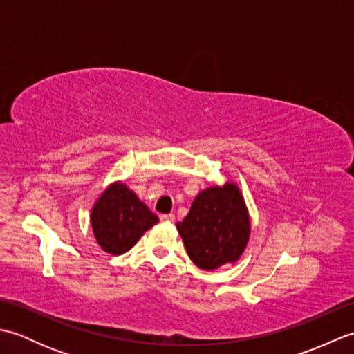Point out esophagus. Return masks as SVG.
I'll return each instance as SVG.
<instances>
[{
	"label": "esophagus",
	"instance_id": "34e87169",
	"mask_svg": "<svg viewBox=\"0 0 354 354\" xmlns=\"http://www.w3.org/2000/svg\"><path fill=\"white\" fill-rule=\"evenodd\" d=\"M160 219L162 221V222H173V221H175V214H161L160 216Z\"/></svg>",
	"mask_w": 354,
	"mask_h": 354
}]
</instances>
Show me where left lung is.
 <instances>
[{"mask_svg": "<svg viewBox=\"0 0 354 354\" xmlns=\"http://www.w3.org/2000/svg\"><path fill=\"white\" fill-rule=\"evenodd\" d=\"M176 228L194 265L213 270L240 259L250 240L251 223L239 187L227 183L202 190Z\"/></svg>", "mask_w": 354, "mask_h": 354, "instance_id": "8db88e82", "label": "left lung"}]
</instances>
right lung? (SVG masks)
<instances>
[{
    "label": "right lung",
    "mask_w": 354,
    "mask_h": 354,
    "mask_svg": "<svg viewBox=\"0 0 354 354\" xmlns=\"http://www.w3.org/2000/svg\"><path fill=\"white\" fill-rule=\"evenodd\" d=\"M155 223L158 216L123 183L111 184L91 209L97 243L112 255L129 251Z\"/></svg>",
    "instance_id": "1"
}]
</instances>
